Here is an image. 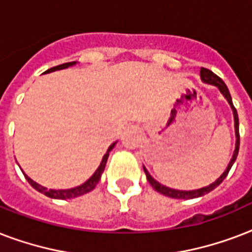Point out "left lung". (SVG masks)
Returning <instances> with one entry per match:
<instances>
[{
	"mask_svg": "<svg viewBox=\"0 0 252 252\" xmlns=\"http://www.w3.org/2000/svg\"><path fill=\"white\" fill-rule=\"evenodd\" d=\"M200 76H201V80H203L204 82L215 85V86L219 87L220 91L222 93V95L227 99V102H229V104H230L231 110H233V114H234V123H235V137H237L235 150H234V154H233V157H231L230 159V163L227 165L225 172H223L222 175L220 176L219 179L216 180L215 183L209 184V186H207V187L200 188V189H193V191H178V189H172V188H168L166 187V186H162L161 183H158L157 180H154L153 178L150 176L149 172H148V170L144 167V171H145L146 174V179H148V182L150 183V186H152V187H153L157 192H159V193H162V195L168 196V197H172V199H195V197H200V196H204L205 193H209L211 191H213V189H215L216 187H219L220 184L223 182V179L226 178L229 171H230L231 166H233V163H234L235 159H237V156H238V150H239L238 114H237V110H235L234 104H233V102H231V96H230V93H229V89H227V86L225 85V82H223L219 76H216L215 73L212 72V70H209V69L201 68V70H200Z\"/></svg>",
	"mask_w": 252,
	"mask_h": 252,
	"instance_id": "obj_1",
	"label": "left lung"
}]
</instances>
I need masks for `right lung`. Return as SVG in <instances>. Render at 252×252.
<instances>
[{
	"label": "right lung",
	"instance_id": "right-lung-1",
	"mask_svg": "<svg viewBox=\"0 0 252 252\" xmlns=\"http://www.w3.org/2000/svg\"><path fill=\"white\" fill-rule=\"evenodd\" d=\"M74 64H76V61H72V63H65V64L57 65V66H53V68L48 69L45 73L55 72V70H60V69H65V68H68V66H72V65ZM114 146H115V142L110 146V148H108L107 153L104 154V157H103L102 162H100V165H99V167L96 168V171L94 172V175L91 176L89 180H86L84 184H81V186H78V187L76 188H70V189H47V188L40 186V184L35 183L32 179H30L29 176L26 175V174H25V178L27 179V182H29V183L31 184L35 189H36V191H39L40 193H43V195L48 196V197H51V199L65 200V199H73V197H78V196L85 195V193H87V192H90L91 189H94L95 186L98 184V182L100 180V176H102L103 170H104V167H106V163H107V159H108V156H110V152L112 150Z\"/></svg>",
	"mask_w": 252,
	"mask_h": 252
}]
</instances>
